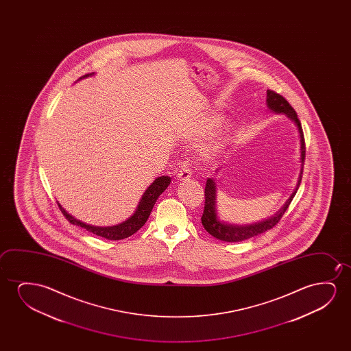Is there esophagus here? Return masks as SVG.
<instances>
[{"mask_svg":"<svg viewBox=\"0 0 351 351\" xmlns=\"http://www.w3.org/2000/svg\"><path fill=\"white\" fill-rule=\"evenodd\" d=\"M191 176H192V170L187 165H183L182 168L180 169V171H178V180L186 181L188 178H191Z\"/></svg>","mask_w":351,"mask_h":351,"instance_id":"1","label":"esophagus"}]
</instances>
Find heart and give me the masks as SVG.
Segmentation results:
<instances>
[{"instance_id":"b5f03b06","label":"heart","mask_w":351,"mask_h":351,"mask_svg":"<svg viewBox=\"0 0 351 351\" xmlns=\"http://www.w3.org/2000/svg\"><path fill=\"white\" fill-rule=\"evenodd\" d=\"M218 123H219V121L217 120V119H212V120L208 122V130L215 128L216 125H218ZM218 145H219V141H216V143L213 144V146H211V149H216L217 147H218Z\"/></svg>"}]
</instances>
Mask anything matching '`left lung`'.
I'll use <instances>...</instances> for the list:
<instances>
[{"label": "left lung", "instance_id": "obj_1", "mask_svg": "<svg viewBox=\"0 0 351 351\" xmlns=\"http://www.w3.org/2000/svg\"><path fill=\"white\" fill-rule=\"evenodd\" d=\"M266 103L271 110L287 114L298 125V133L301 138V163H302L301 164V173L298 178V187L291 194V197H289L288 202H285L283 208L276 216L269 218L267 221H260L258 224L236 226L218 221L216 213V183L212 178H208L206 186H205V207H204V213L202 216V223L207 232L218 240L226 241V242H240V241L248 240L250 237L260 235L265 231L274 228L282 219L285 211L288 210L289 205L293 202V197L298 193L300 183L302 180L303 165H304V158H306V144H304L302 125L298 120V114H296V111L293 110V106L289 104V101L280 93H277L274 90H267Z\"/></svg>", "mask_w": 351, "mask_h": 351}]
</instances>
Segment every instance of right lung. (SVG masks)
<instances>
[{
    "mask_svg": "<svg viewBox=\"0 0 351 351\" xmlns=\"http://www.w3.org/2000/svg\"><path fill=\"white\" fill-rule=\"evenodd\" d=\"M85 77H88V74H86ZM170 181L171 180L168 176H160V178H156L154 183L144 193L134 215L128 218L127 221L119 224V226H106V228L88 226V224L77 221L74 217L71 216L69 213L63 210L62 206L58 202V205L60 207V211L62 212L63 216L66 217V219H68V221L72 223L74 226H82L92 234L101 236V237H104L108 240H123V239H127V237L135 234L147 221V218H149V213L154 208V204L157 202L159 195L168 188Z\"/></svg>",
    "mask_w": 351,
    "mask_h": 351,
    "instance_id": "right-lung-1",
    "label": "right lung"
}]
</instances>
